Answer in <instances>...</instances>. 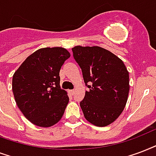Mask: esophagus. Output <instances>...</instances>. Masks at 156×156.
<instances>
[{"instance_id": "esophagus-1", "label": "esophagus", "mask_w": 156, "mask_h": 156, "mask_svg": "<svg viewBox=\"0 0 156 156\" xmlns=\"http://www.w3.org/2000/svg\"><path fill=\"white\" fill-rule=\"evenodd\" d=\"M69 92H70V94H72V95H73L75 94V90H74V89H71V90H69Z\"/></svg>"}]
</instances>
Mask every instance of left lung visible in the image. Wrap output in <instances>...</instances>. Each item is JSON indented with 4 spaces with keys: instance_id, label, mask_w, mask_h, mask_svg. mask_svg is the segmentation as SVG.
Listing matches in <instances>:
<instances>
[{
    "instance_id": "obj_1",
    "label": "left lung",
    "mask_w": 156,
    "mask_h": 156,
    "mask_svg": "<svg viewBox=\"0 0 156 156\" xmlns=\"http://www.w3.org/2000/svg\"><path fill=\"white\" fill-rule=\"evenodd\" d=\"M72 51L89 89L80 103L84 118L95 126H107L120 115L127 102L129 92L127 68L119 57L97 45H76Z\"/></svg>"
}]
</instances>
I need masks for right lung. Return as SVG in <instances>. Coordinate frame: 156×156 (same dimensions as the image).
Instances as JSON below:
<instances>
[{
	"label": "right lung",
	"mask_w": 156,
	"mask_h": 156,
	"mask_svg": "<svg viewBox=\"0 0 156 156\" xmlns=\"http://www.w3.org/2000/svg\"><path fill=\"white\" fill-rule=\"evenodd\" d=\"M71 57L62 47H47L29 55L14 72L12 89L23 115L40 127H51L62 119L69 102L60 87L59 72Z\"/></svg>",
	"instance_id": "add662e5"
}]
</instances>
